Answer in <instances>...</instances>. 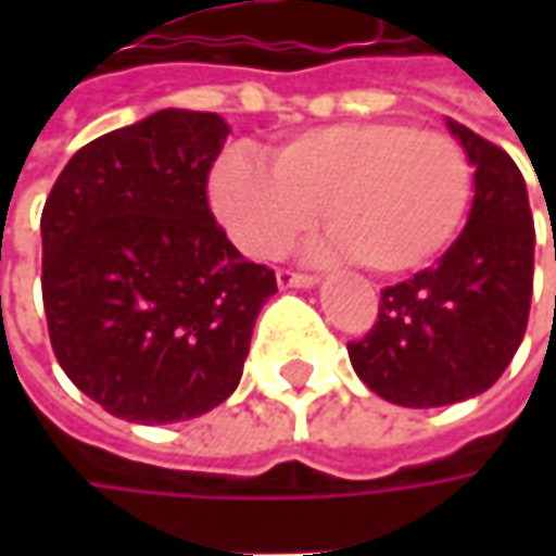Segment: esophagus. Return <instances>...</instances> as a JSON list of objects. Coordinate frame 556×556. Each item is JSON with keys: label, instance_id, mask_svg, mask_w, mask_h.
Returning a JSON list of instances; mask_svg holds the SVG:
<instances>
[{"label": "esophagus", "instance_id": "obj_1", "mask_svg": "<svg viewBox=\"0 0 556 556\" xmlns=\"http://www.w3.org/2000/svg\"><path fill=\"white\" fill-rule=\"evenodd\" d=\"M315 281H318V275H309V271L278 268V288H312Z\"/></svg>", "mask_w": 556, "mask_h": 556}]
</instances>
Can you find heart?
I'll use <instances>...</instances> for the list:
<instances>
[{"instance_id": "obj_1", "label": "heart", "mask_w": 556, "mask_h": 556, "mask_svg": "<svg viewBox=\"0 0 556 556\" xmlns=\"http://www.w3.org/2000/svg\"><path fill=\"white\" fill-rule=\"evenodd\" d=\"M210 201L250 256L285 253L321 206L331 247L368 271L405 275L458 238L473 201V163L448 132L405 119L333 123L285 141L268 166L228 151L213 169Z\"/></svg>"}]
</instances>
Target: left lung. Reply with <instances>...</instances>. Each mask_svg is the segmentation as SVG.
Masks as SVG:
<instances>
[{"label":"left lung","instance_id":"8db88e82","mask_svg":"<svg viewBox=\"0 0 556 556\" xmlns=\"http://www.w3.org/2000/svg\"><path fill=\"white\" fill-rule=\"evenodd\" d=\"M473 163L470 219L439 266L380 290L371 331L350 343L368 390L405 408H437L489 390L523 343L535 228L510 154L448 119Z\"/></svg>","mask_w":556,"mask_h":556}]
</instances>
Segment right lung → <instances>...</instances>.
<instances>
[{"mask_svg":"<svg viewBox=\"0 0 556 556\" xmlns=\"http://www.w3.org/2000/svg\"><path fill=\"white\" fill-rule=\"evenodd\" d=\"M228 123L157 111L79 148L42 206V306L54 358L132 424L206 415L235 393L275 271L206 203Z\"/></svg>","mask_w":556,"mask_h":556,"instance_id":"1","label":"right lung"}]
</instances>
